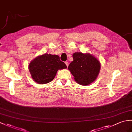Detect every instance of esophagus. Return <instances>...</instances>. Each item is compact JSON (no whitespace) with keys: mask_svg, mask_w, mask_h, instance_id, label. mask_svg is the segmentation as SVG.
I'll return each mask as SVG.
<instances>
[{"mask_svg":"<svg viewBox=\"0 0 132 132\" xmlns=\"http://www.w3.org/2000/svg\"><path fill=\"white\" fill-rule=\"evenodd\" d=\"M65 64H66V65L67 67L69 66V62H67V61H66Z\"/></svg>","mask_w":132,"mask_h":132,"instance_id":"obj_1","label":"esophagus"}]
</instances>
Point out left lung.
I'll return each instance as SVG.
<instances>
[{"instance_id": "left-lung-1", "label": "left lung", "mask_w": 132, "mask_h": 132, "mask_svg": "<svg viewBox=\"0 0 132 132\" xmlns=\"http://www.w3.org/2000/svg\"><path fill=\"white\" fill-rule=\"evenodd\" d=\"M73 61L69 70L74 76L75 80L80 85H88L96 80L100 72V63L90 54L76 52L72 55Z\"/></svg>"}]
</instances>
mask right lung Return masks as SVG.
Returning <instances> with one entry per match:
<instances>
[{
  "label": "right lung",
  "mask_w": 132,
  "mask_h": 132,
  "mask_svg": "<svg viewBox=\"0 0 132 132\" xmlns=\"http://www.w3.org/2000/svg\"><path fill=\"white\" fill-rule=\"evenodd\" d=\"M67 68L57 55L45 53L30 63L29 69L34 80L38 84L48 83L54 78L58 70Z\"/></svg>",
  "instance_id": "right-lung-1"
}]
</instances>
